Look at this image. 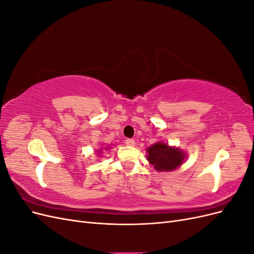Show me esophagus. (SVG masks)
<instances>
[{
    "label": "esophagus",
    "instance_id": "esophagus-1",
    "mask_svg": "<svg viewBox=\"0 0 254 254\" xmlns=\"http://www.w3.org/2000/svg\"><path fill=\"white\" fill-rule=\"evenodd\" d=\"M126 145L127 146H134L135 145V141L133 139H127L126 140Z\"/></svg>",
    "mask_w": 254,
    "mask_h": 254
}]
</instances>
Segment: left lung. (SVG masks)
Returning a JSON list of instances; mask_svg holds the SVG:
<instances>
[{"label":"left lung","mask_w":254,"mask_h":254,"mask_svg":"<svg viewBox=\"0 0 254 254\" xmlns=\"http://www.w3.org/2000/svg\"><path fill=\"white\" fill-rule=\"evenodd\" d=\"M147 160L156 171L171 172L179 167L184 161V153L165 143H156L147 149Z\"/></svg>","instance_id":"obj_1"}]
</instances>
